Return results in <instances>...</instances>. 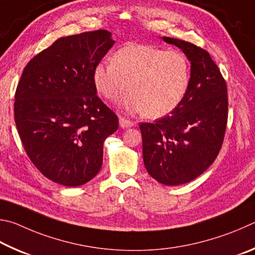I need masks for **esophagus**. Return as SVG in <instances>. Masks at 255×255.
Listing matches in <instances>:
<instances>
[{
  "mask_svg": "<svg viewBox=\"0 0 255 255\" xmlns=\"http://www.w3.org/2000/svg\"><path fill=\"white\" fill-rule=\"evenodd\" d=\"M119 121H120L121 128H131V127H133V125H134V123H133L132 121L125 119V118H123V116H120Z\"/></svg>",
  "mask_w": 255,
  "mask_h": 255,
  "instance_id": "obj_1",
  "label": "esophagus"
}]
</instances>
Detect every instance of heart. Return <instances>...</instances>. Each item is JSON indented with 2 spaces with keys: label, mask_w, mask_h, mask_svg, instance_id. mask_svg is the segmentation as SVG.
Returning <instances> with one entry per match:
<instances>
[{
  "label": "heart",
  "mask_w": 255,
  "mask_h": 255,
  "mask_svg": "<svg viewBox=\"0 0 255 255\" xmlns=\"http://www.w3.org/2000/svg\"><path fill=\"white\" fill-rule=\"evenodd\" d=\"M190 67L185 53L150 44H128L119 49L112 62L94 67L96 91L109 101H116L132 89L120 105L128 113H144L151 119L175 111L189 86Z\"/></svg>",
  "instance_id": "b5f03b06"
}]
</instances>
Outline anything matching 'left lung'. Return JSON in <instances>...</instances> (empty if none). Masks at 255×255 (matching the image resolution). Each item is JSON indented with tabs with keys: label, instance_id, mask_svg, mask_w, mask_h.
Returning a JSON list of instances; mask_svg holds the SVG:
<instances>
[{
	"label": "left lung",
	"instance_id": "obj_1",
	"mask_svg": "<svg viewBox=\"0 0 255 255\" xmlns=\"http://www.w3.org/2000/svg\"><path fill=\"white\" fill-rule=\"evenodd\" d=\"M191 64L189 86L171 115L141 123L143 161L149 175L167 186L194 180L215 161L226 131L227 86L208 51L184 40L163 37Z\"/></svg>",
	"mask_w": 255,
	"mask_h": 255
}]
</instances>
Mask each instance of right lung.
<instances>
[{
  "label": "right lung",
  "instance_id": "add662e5",
  "mask_svg": "<svg viewBox=\"0 0 255 255\" xmlns=\"http://www.w3.org/2000/svg\"><path fill=\"white\" fill-rule=\"evenodd\" d=\"M106 30L56 40L21 75L14 120L26 154L48 179L86 184L102 167L103 144L119 119L96 95L94 67L114 44Z\"/></svg>",
  "mask_w": 255,
  "mask_h": 255
}]
</instances>
